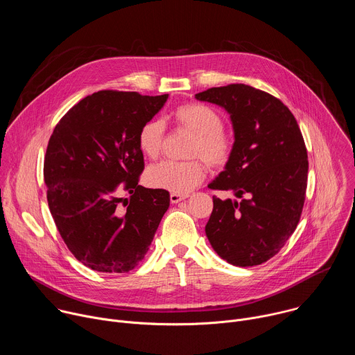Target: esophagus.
Segmentation results:
<instances>
[{"label":"esophagus","instance_id":"obj_1","mask_svg":"<svg viewBox=\"0 0 355 355\" xmlns=\"http://www.w3.org/2000/svg\"><path fill=\"white\" fill-rule=\"evenodd\" d=\"M188 198V195H181V193H171L170 195V200L171 204H178V202H181L182 199Z\"/></svg>","mask_w":355,"mask_h":355}]
</instances>
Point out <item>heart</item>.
I'll return each instance as SVG.
<instances>
[{
    "label": "heart",
    "mask_w": 355,
    "mask_h": 355,
    "mask_svg": "<svg viewBox=\"0 0 355 355\" xmlns=\"http://www.w3.org/2000/svg\"><path fill=\"white\" fill-rule=\"evenodd\" d=\"M178 128L192 133L187 156L198 157L187 162H162L147 168L144 181L150 188L185 195L205 178L204 160L214 168L227 164L233 153V137L223 128L220 115L204 104H182L173 111ZM166 126L160 119L144 122L137 135L141 153L157 159L162 153Z\"/></svg>",
    "instance_id": "heart-1"
}]
</instances>
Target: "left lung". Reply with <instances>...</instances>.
<instances>
[{
    "mask_svg": "<svg viewBox=\"0 0 355 355\" xmlns=\"http://www.w3.org/2000/svg\"><path fill=\"white\" fill-rule=\"evenodd\" d=\"M195 98L225 108L234 130L232 157L208 187L241 198L214 196L207 237L229 264H263L295 232L305 204L309 163L297 122L278 98L245 84L214 87Z\"/></svg>",
    "mask_w": 355,
    "mask_h": 355,
    "instance_id": "left-lung-1",
    "label": "left lung"
}]
</instances>
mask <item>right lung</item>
Returning a JSON list of instances; mask_svg holds the SVG:
<instances>
[{"instance_id": "1", "label": "right lung", "mask_w": 355, "mask_h": 355, "mask_svg": "<svg viewBox=\"0 0 355 355\" xmlns=\"http://www.w3.org/2000/svg\"><path fill=\"white\" fill-rule=\"evenodd\" d=\"M167 98L94 92L69 110L49 139L43 177L50 214L73 256L94 271L133 270L170 207L167 191L139 185L144 160L137 143L141 125ZM122 190L129 201L119 196Z\"/></svg>"}]
</instances>
